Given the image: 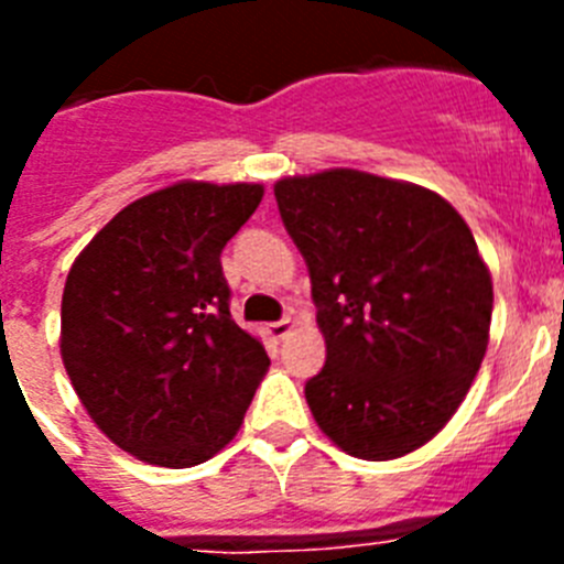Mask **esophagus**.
Returning <instances> with one entry per match:
<instances>
[{
    "mask_svg": "<svg viewBox=\"0 0 564 564\" xmlns=\"http://www.w3.org/2000/svg\"><path fill=\"white\" fill-rule=\"evenodd\" d=\"M293 327H296L293 318H279V322H271V325H268V333H271V338H276L279 341V338H285Z\"/></svg>",
    "mask_w": 564,
    "mask_h": 564,
    "instance_id": "34e87169",
    "label": "esophagus"
}]
</instances>
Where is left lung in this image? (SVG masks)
Returning <instances> with one entry per match:
<instances>
[{"label":"left lung","mask_w":564,"mask_h":564,"mask_svg":"<svg viewBox=\"0 0 564 564\" xmlns=\"http://www.w3.org/2000/svg\"><path fill=\"white\" fill-rule=\"evenodd\" d=\"M311 271L327 361L305 383L347 455L392 460L449 423L480 370L491 276L441 194L352 169L273 186Z\"/></svg>","instance_id":"1"}]
</instances>
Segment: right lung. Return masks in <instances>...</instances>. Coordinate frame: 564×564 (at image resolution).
I'll return each mask as SVG.
<instances>
[{"instance_id": "obj_1", "label": "right lung", "mask_w": 564, "mask_h": 564, "mask_svg": "<svg viewBox=\"0 0 564 564\" xmlns=\"http://www.w3.org/2000/svg\"><path fill=\"white\" fill-rule=\"evenodd\" d=\"M259 183H174L118 212L67 273L62 358L84 410L152 466L206 463L237 435L268 372L231 318L220 253Z\"/></svg>"}]
</instances>
